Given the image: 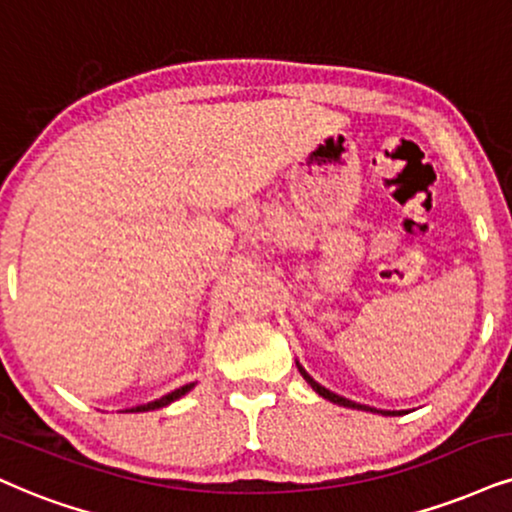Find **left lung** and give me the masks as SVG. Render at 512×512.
I'll list each match as a JSON object with an SVG mask.
<instances>
[{"mask_svg":"<svg viewBox=\"0 0 512 512\" xmlns=\"http://www.w3.org/2000/svg\"><path fill=\"white\" fill-rule=\"evenodd\" d=\"M299 372L301 375H304V380L311 384V387L315 389V394H320L323 396V399H327V401H332V403H337V406H344V408H358V410H370V413H382V415H399V413H389V410H375V408H370V406H361V403H356V401H349V399H344V396H339V394H334V391H330V389H325L323 384H318L313 380L311 375H308V372L301 368L299 365Z\"/></svg>","mask_w":512,"mask_h":512,"instance_id":"1","label":"left lung"}]
</instances>
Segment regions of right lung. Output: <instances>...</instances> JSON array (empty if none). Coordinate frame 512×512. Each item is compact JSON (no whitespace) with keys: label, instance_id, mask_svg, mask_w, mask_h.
<instances>
[{"label":"right lung","instance_id":"1","mask_svg":"<svg viewBox=\"0 0 512 512\" xmlns=\"http://www.w3.org/2000/svg\"><path fill=\"white\" fill-rule=\"evenodd\" d=\"M192 387H194V382H192V384H185V387H180V389H175V391H170V394H166V396H161V399L147 403V406H137V408H130V410H132V413H144V410L163 408V406H168V403H173L175 399H180V396H185L187 391L192 389Z\"/></svg>","mask_w":512,"mask_h":512}]
</instances>
